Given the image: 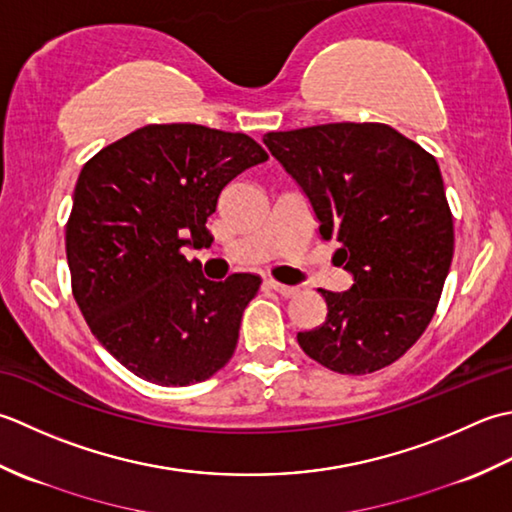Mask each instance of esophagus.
<instances>
[{
	"label": "esophagus",
	"instance_id": "34e87169",
	"mask_svg": "<svg viewBox=\"0 0 512 512\" xmlns=\"http://www.w3.org/2000/svg\"><path fill=\"white\" fill-rule=\"evenodd\" d=\"M269 287L274 289V291H278V294L283 296V298H291V296H296V294H298V287L283 285V283H278V280H269Z\"/></svg>",
	"mask_w": 512,
	"mask_h": 512
}]
</instances>
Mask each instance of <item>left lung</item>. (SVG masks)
<instances>
[{
  "label": "left lung",
  "instance_id": "8db88e82",
  "mask_svg": "<svg viewBox=\"0 0 512 512\" xmlns=\"http://www.w3.org/2000/svg\"><path fill=\"white\" fill-rule=\"evenodd\" d=\"M263 143L307 194L347 291L320 289L327 320L300 349L336 373L389 367L422 336L453 260V214L435 156L384 123L267 132Z\"/></svg>",
  "mask_w": 512,
  "mask_h": 512
}]
</instances>
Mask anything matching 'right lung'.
<instances>
[{
    "instance_id": "add662e5",
    "label": "right lung",
    "mask_w": 512,
    "mask_h": 512,
    "mask_svg": "<svg viewBox=\"0 0 512 512\" xmlns=\"http://www.w3.org/2000/svg\"><path fill=\"white\" fill-rule=\"evenodd\" d=\"M267 159L241 132L152 123L81 168L66 223L72 296L95 338L141 380L187 387L234 356L263 280L214 283L181 249L210 243L205 223L223 187Z\"/></svg>"
}]
</instances>
